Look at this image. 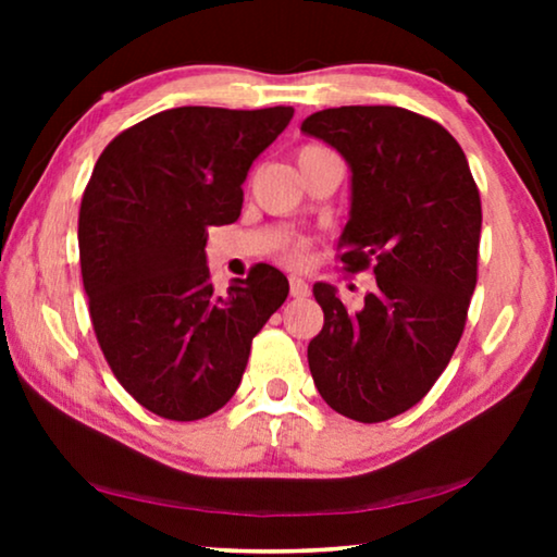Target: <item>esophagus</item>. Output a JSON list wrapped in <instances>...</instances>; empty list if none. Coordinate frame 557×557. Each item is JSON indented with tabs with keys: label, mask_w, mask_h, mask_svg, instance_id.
Instances as JSON below:
<instances>
[{
	"label": "esophagus",
	"mask_w": 557,
	"mask_h": 557,
	"mask_svg": "<svg viewBox=\"0 0 557 557\" xmlns=\"http://www.w3.org/2000/svg\"><path fill=\"white\" fill-rule=\"evenodd\" d=\"M309 284L307 281H304L301 276H292V296L294 299H304V296H309Z\"/></svg>",
	"instance_id": "obj_1"
}]
</instances>
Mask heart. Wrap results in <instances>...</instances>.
Segmentation results:
<instances>
[{
	"instance_id": "obj_1",
	"label": "heart",
	"mask_w": 557,
	"mask_h": 557,
	"mask_svg": "<svg viewBox=\"0 0 557 557\" xmlns=\"http://www.w3.org/2000/svg\"><path fill=\"white\" fill-rule=\"evenodd\" d=\"M304 258V246H294L288 250V261H301Z\"/></svg>"
}]
</instances>
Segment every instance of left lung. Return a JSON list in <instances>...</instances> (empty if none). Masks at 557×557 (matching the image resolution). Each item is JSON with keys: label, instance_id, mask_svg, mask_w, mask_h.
Listing matches in <instances>:
<instances>
[{"label": "left lung", "instance_id": "8db88e82", "mask_svg": "<svg viewBox=\"0 0 557 557\" xmlns=\"http://www.w3.org/2000/svg\"><path fill=\"white\" fill-rule=\"evenodd\" d=\"M301 132L337 149L352 172L339 261L372 265L377 288L357 311L314 284L324 326L309 342L326 406L360 423L406 413L459 345L476 286L482 200L459 141L398 106L311 113Z\"/></svg>", "mask_w": 557, "mask_h": 557}]
</instances>
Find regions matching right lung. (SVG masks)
<instances>
[{"instance_id":"obj_1","label":"right lung","mask_w":557,"mask_h":557,"mask_svg":"<svg viewBox=\"0 0 557 557\" xmlns=\"http://www.w3.org/2000/svg\"><path fill=\"white\" fill-rule=\"evenodd\" d=\"M292 116V106H182L98 157L78 215L83 288L106 362L151 413L197 421L223 408L286 301L288 281L269 263L215 294L205 243L210 225L240 218L250 164Z\"/></svg>"}]
</instances>
